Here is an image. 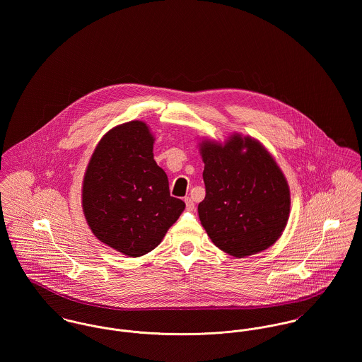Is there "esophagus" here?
<instances>
[{
  "mask_svg": "<svg viewBox=\"0 0 362 362\" xmlns=\"http://www.w3.org/2000/svg\"><path fill=\"white\" fill-rule=\"evenodd\" d=\"M185 202H186V208H187L189 211L194 209V202H193V200H192L190 197H186V199H185Z\"/></svg>",
  "mask_w": 362,
  "mask_h": 362,
  "instance_id": "obj_1",
  "label": "esophagus"
}]
</instances>
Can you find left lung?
Returning <instances> with one entry per match:
<instances>
[{"label": "left lung", "instance_id": "left-lung-1", "mask_svg": "<svg viewBox=\"0 0 362 362\" xmlns=\"http://www.w3.org/2000/svg\"><path fill=\"white\" fill-rule=\"evenodd\" d=\"M205 199L201 225L212 243L244 258L275 244L290 215V189L272 154L254 137L201 139Z\"/></svg>", "mask_w": 362, "mask_h": 362}]
</instances>
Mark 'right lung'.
<instances>
[{"mask_svg":"<svg viewBox=\"0 0 362 362\" xmlns=\"http://www.w3.org/2000/svg\"><path fill=\"white\" fill-rule=\"evenodd\" d=\"M154 134L143 121L108 130L84 172L81 206L93 235L127 257L154 250L186 204L170 197L168 176L154 160Z\"/></svg>","mask_w":362,"mask_h":362,"instance_id":"right-lung-1","label":"right lung"}]
</instances>
